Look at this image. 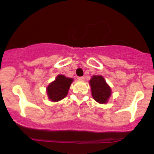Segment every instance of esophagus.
<instances>
[{"instance_id": "34e87169", "label": "esophagus", "mask_w": 154, "mask_h": 154, "mask_svg": "<svg viewBox=\"0 0 154 154\" xmlns=\"http://www.w3.org/2000/svg\"><path fill=\"white\" fill-rule=\"evenodd\" d=\"M77 79L79 81H83L85 79V77H77Z\"/></svg>"}]
</instances>
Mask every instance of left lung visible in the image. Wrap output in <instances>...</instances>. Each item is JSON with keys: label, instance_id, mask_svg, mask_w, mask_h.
<instances>
[{"label": "left lung", "instance_id": "left-lung-1", "mask_svg": "<svg viewBox=\"0 0 154 154\" xmlns=\"http://www.w3.org/2000/svg\"><path fill=\"white\" fill-rule=\"evenodd\" d=\"M92 96L99 103H106L111 94V88L101 75H95L90 80Z\"/></svg>", "mask_w": 154, "mask_h": 154}]
</instances>
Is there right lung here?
<instances>
[{
	"label": "right lung",
	"instance_id": "1",
	"mask_svg": "<svg viewBox=\"0 0 154 154\" xmlns=\"http://www.w3.org/2000/svg\"><path fill=\"white\" fill-rule=\"evenodd\" d=\"M72 82V78L66 77L62 75H58L54 82L50 83L47 87V94L49 99L53 102H56L64 98Z\"/></svg>",
	"mask_w": 154,
	"mask_h": 154
}]
</instances>
